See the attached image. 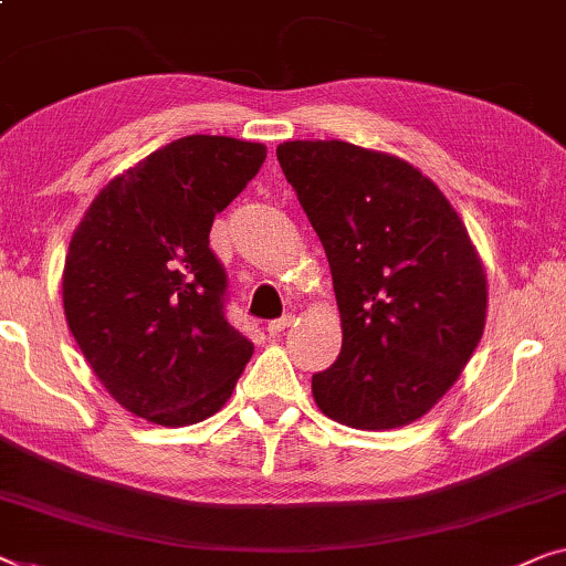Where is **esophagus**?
<instances>
[{
    "mask_svg": "<svg viewBox=\"0 0 566 566\" xmlns=\"http://www.w3.org/2000/svg\"><path fill=\"white\" fill-rule=\"evenodd\" d=\"M291 324H293V316L291 314L289 316H281V318H273V322H268V332L275 337V334H281V332L289 329Z\"/></svg>",
    "mask_w": 566,
    "mask_h": 566,
    "instance_id": "obj_1",
    "label": "esophagus"
}]
</instances>
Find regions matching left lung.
Instances as JSON below:
<instances>
[{"label":"left lung","mask_w":566,"mask_h":566,"mask_svg":"<svg viewBox=\"0 0 566 566\" xmlns=\"http://www.w3.org/2000/svg\"><path fill=\"white\" fill-rule=\"evenodd\" d=\"M324 244L342 316L337 363L311 378L329 419L382 431L429 411L485 329L488 281L467 227L411 163L342 140L277 145Z\"/></svg>","instance_id":"8db88e82"}]
</instances>
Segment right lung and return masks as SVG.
I'll return each instance as SVG.
<instances>
[{"label":"right lung","instance_id":"add662e5","mask_svg":"<svg viewBox=\"0 0 566 566\" xmlns=\"http://www.w3.org/2000/svg\"><path fill=\"white\" fill-rule=\"evenodd\" d=\"M263 160L260 143L181 137L114 178L73 232L65 322L96 378L140 419H209L250 363L255 344L229 324L209 232Z\"/></svg>","mask_w":566,"mask_h":566}]
</instances>
